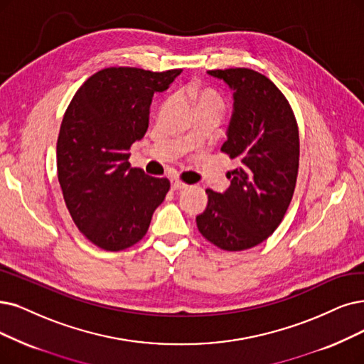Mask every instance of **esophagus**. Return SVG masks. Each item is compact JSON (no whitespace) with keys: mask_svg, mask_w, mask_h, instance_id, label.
Returning <instances> with one entry per match:
<instances>
[{"mask_svg":"<svg viewBox=\"0 0 364 364\" xmlns=\"http://www.w3.org/2000/svg\"><path fill=\"white\" fill-rule=\"evenodd\" d=\"M188 185L179 179H173L171 181V190H183V188H186Z\"/></svg>","mask_w":364,"mask_h":364,"instance_id":"34e87169","label":"esophagus"}]
</instances>
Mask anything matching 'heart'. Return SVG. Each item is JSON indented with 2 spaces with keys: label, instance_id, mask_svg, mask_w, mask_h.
<instances>
[{
  "label": "heart",
  "instance_id": "heart-1",
  "mask_svg": "<svg viewBox=\"0 0 364 364\" xmlns=\"http://www.w3.org/2000/svg\"><path fill=\"white\" fill-rule=\"evenodd\" d=\"M188 98L194 105L196 110H213L216 113L225 112V103L221 95L210 88H200V86H193L188 90Z\"/></svg>",
  "mask_w": 364,
  "mask_h": 364
}]
</instances>
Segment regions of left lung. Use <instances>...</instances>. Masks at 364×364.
I'll list each match as a JSON object with an SVG mask.
<instances>
[{
    "label": "left lung",
    "mask_w": 364,
    "mask_h": 364,
    "mask_svg": "<svg viewBox=\"0 0 364 364\" xmlns=\"http://www.w3.org/2000/svg\"><path fill=\"white\" fill-rule=\"evenodd\" d=\"M232 91V114L221 151L239 167L225 193L206 190L208 206L196 221L201 236L224 251L264 242L291 203L300 140L294 112L270 79L251 68L209 70Z\"/></svg>",
    "instance_id": "left-lung-1"
}]
</instances>
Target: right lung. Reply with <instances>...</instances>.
Masks as SVG:
<instances>
[{
  "instance_id": "add662e5",
  "label": "right lung",
  "mask_w": 364,
  "mask_h": 364,
  "mask_svg": "<svg viewBox=\"0 0 364 364\" xmlns=\"http://www.w3.org/2000/svg\"><path fill=\"white\" fill-rule=\"evenodd\" d=\"M181 71L105 68L80 86L65 110L56 143L58 181L73 221L101 250L136 245L170 190L168 179L129 166L128 151L146 133L154 94L166 91Z\"/></svg>"
}]
</instances>
